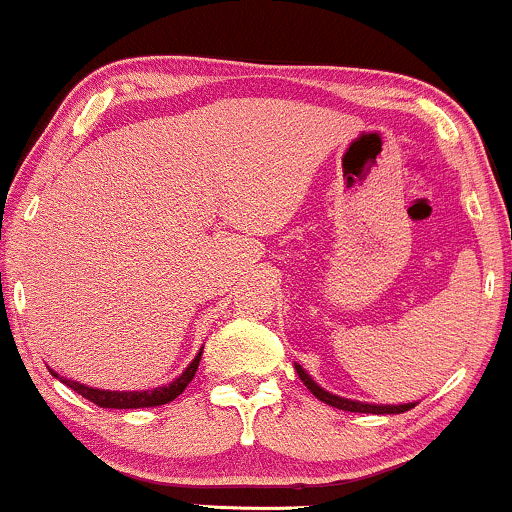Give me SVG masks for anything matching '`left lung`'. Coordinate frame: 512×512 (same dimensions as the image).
<instances>
[{
	"mask_svg": "<svg viewBox=\"0 0 512 512\" xmlns=\"http://www.w3.org/2000/svg\"><path fill=\"white\" fill-rule=\"evenodd\" d=\"M295 372H298V377L303 379V384L310 389V393L315 398L322 400L326 405H334L338 410H348V412H372V415H398V412H405L410 408H415V403H403V405H372V403H360V400H350V398H341V396H334V393L324 391L322 386L315 384L312 381L310 374L305 372L303 367L295 365Z\"/></svg>",
	"mask_w": 512,
	"mask_h": 512,
	"instance_id": "left-lung-1",
	"label": "left lung"
}]
</instances>
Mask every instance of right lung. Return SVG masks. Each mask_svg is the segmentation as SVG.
Segmentation results:
<instances>
[{"instance_id":"obj_1","label":"right lung","mask_w":512,"mask_h":512,"mask_svg":"<svg viewBox=\"0 0 512 512\" xmlns=\"http://www.w3.org/2000/svg\"><path fill=\"white\" fill-rule=\"evenodd\" d=\"M200 357H202V350L195 355V360L190 362V365L186 367V372H183L181 377H178L176 381H171V384H166V386H157V389H152V391H104V389H92V386H85V384H78V381L59 377V374L52 372V369H49V372H52L59 381H64V384L69 386V389L76 391L78 396L88 398L90 403L100 405V408H116V410L155 408V405L171 403V400L178 398L183 391H186V386L195 377L197 365H200Z\"/></svg>"}]
</instances>
